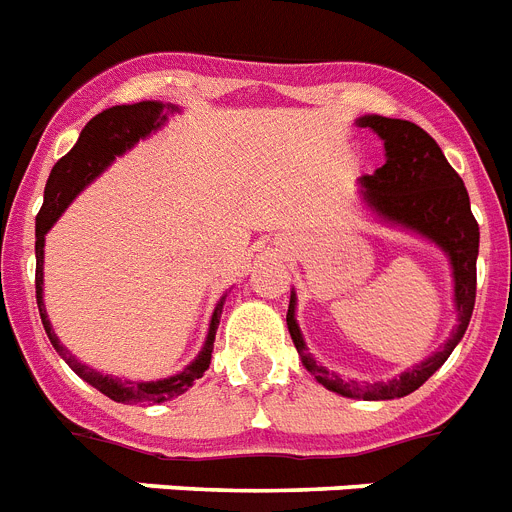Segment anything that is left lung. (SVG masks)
Instances as JSON below:
<instances>
[{
	"label": "left lung",
	"instance_id": "left-lung-1",
	"mask_svg": "<svg viewBox=\"0 0 512 512\" xmlns=\"http://www.w3.org/2000/svg\"><path fill=\"white\" fill-rule=\"evenodd\" d=\"M356 125L374 130L384 143L382 167L374 175H363L358 180L363 206L382 225L413 232L445 253L450 269H453V303L458 324L442 348L387 382L342 379L337 371H329L327 366L316 361L308 353V345L303 340L298 319H295V306H298L295 290H290L287 329H290V337H293L295 350H298L306 371L329 392L353 400H395L416 392L450 358L455 345L466 335L476 301L479 225L471 214L466 185L426 130L408 120H392V117H379V114H363L356 120Z\"/></svg>",
	"mask_w": 512,
	"mask_h": 512
}]
</instances>
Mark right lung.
I'll return each mask as SVG.
<instances>
[{
  "label": "right lung",
  "instance_id": "obj_1",
  "mask_svg": "<svg viewBox=\"0 0 512 512\" xmlns=\"http://www.w3.org/2000/svg\"><path fill=\"white\" fill-rule=\"evenodd\" d=\"M175 112H180V107H175V104H164V101H138V104L109 107L101 114H96L94 120L80 130L78 143H75L73 149L67 151V154L52 167V175H49L44 188V206H41V211H38L36 217V301L46 335H49V342L54 345V350L62 356V361H65L83 382L96 387L101 395H107L114 403H167V400L188 392V387H193L196 379L204 377V371L209 369L211 363V350H214V337H217L219 316H222V308H225L227 293L222 295L217 301V306H214L204 348L198 350V356L193 358L183 371H177L172 377L156 379V382H133V379L112 377V374L96 371L94 366L78 361V358L59 342V337L54 335L52 322H49L44 306L46 232L52 230L54 222L65 214V209L73 204L78 193H83L88 185L94 183L101 172L109 170V164H112L117 156L128 154L135 143L143 141V138H149L156 130H162L164 125H167V120H170V114Z\"/></svg>",
  "mask_w": 512,
  "mask_h": 512
}]
</instances>
